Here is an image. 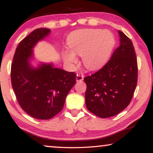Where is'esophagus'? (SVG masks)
I'll use <instances>...</instances> for the list:
<instances>
[{"mask_svg":"<svg viewBox=\"0 0 153 153\" xmlns=\"http://www.w3.org/2000/svg\"><path fill=\"white\" fill-rule=\"evenodd\" d=\"M76 81H81L83 80V74H81V73H77L76 76Z\"/></svg>","mask_w":153,"mask_h":153,"instance_id":"esophagus-1","label":"esophagus"}]
</instances>
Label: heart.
<instances>
[{
	"instance_id": "heart-1",
	"label": "heart",
	"mask_w": 153,
	"mask_h": 153,
	"mask_svg": "<svg viewBox=\"0 0 153 153\" xmlns=\"http://www.w3.org/2000/svg\"><path fill=\"white\" fill-rule=\"evenodd\" d=\"M116 39L108 30L101 29H82L70 35L68 46L70 51L65 54V60L68 63L76 61L75 55L83 57L87 68L97 69L102 66L109 57L114 49Z\"/></svg>"
}]
</instances>
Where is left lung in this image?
I'll list each match as a JSON object with an SVG mask.
<instances>
[{"mask_svg": "<svg viewBox=\"0 0 153 153\" xmlns=\"http://www.w3.org/2000/svg\"><path fill=\"white\" fill-rule=\"evenodd\" d=\"M120 45L109 60L91 76L86 83L85 105L100 118L116 116L130 103L137 87V56L131 39L118 30Z\"/></svg>", "mask_w": 153, "mask_h": 153, "instance_id": "8db88e82", "label": "left lung"}]
</instances>
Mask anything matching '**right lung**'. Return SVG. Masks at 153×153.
I'll use <instances>...</instances> for the list:
<instances>
[{
  "label": "right lung",
  "instance_id": "obj_1",
  "mask_svg": "<svg viewBox=\"0 0 153 153\" xmlns=\"http://www.w3.org/2000/svg\"><path fill=\"white\" fill-rule=\"evenodd\" d=\"M48 28H37L16 47L11 65V82L19 104L26 114L39 120L51 119L63 108L69 91L76 83V74L52 64L33 68L29 63L32 49L47 36Z\"/></svg>",
  "mask_w": 153,
  "mask_h": 153
}]
</instances>
